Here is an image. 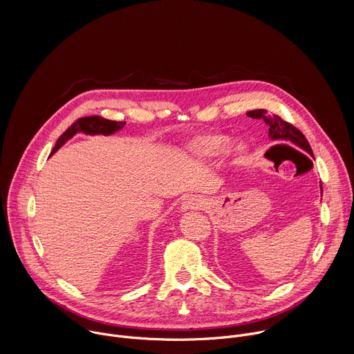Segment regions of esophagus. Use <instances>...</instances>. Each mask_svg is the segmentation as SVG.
I'll use <instances>...</instances> for the list:
<instances>
[{
    "label": "esophagus",
    "mask_w": 354,
    "mask_h": 354,
    "mask_svg": "<svg viewBox=\"0 0 354 354\" xmlns=\"http://www.w3.org/2000/svg\"><path fill=\"white\" fill-rule=\"evenodd\" d=\"M207 206V201L198 196H190L183 200L180 206L182 212H190V210H201Z\"/></svg>",
    "instance_id": "esophagus-1"
}]
</instances>
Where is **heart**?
<instances>
[{"label":"heart","mask_w":354,"mask_h":354,"mask_svg":"<svg viewBox=\"0 0 354 354\" xmlns=\"http://www.w3.org/2000/svg\"><path fill=\"white\" fill-rule=\"evenodd\" d=\"M228 144H230V138L227 136L203 134L190 140L185 145V153L189 158L194 161H209L220 156L228 147ZM248 153H249V148L243 142H236L231 149V154L235 161H242L248 156Z\"/></svg>","instance_id":"heart-1"}]
</instances>
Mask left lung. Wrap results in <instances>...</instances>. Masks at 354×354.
<instances>
[{"label":"left lung","mask_w":354,"mask_h":354,"mask_svg":"<svg viewBox=\"0 0 354 354\" xmlns=\"http://www.w3.org/2000/svg\"><path fill=\"white\" fill-rule=\"evenodd\" d=\"M246 116L252 119H263L265 123L269 126V137L272 141H287L301 148L302 151H306V153H308L311 157H314L311 145L307 141L306 136L302 134L298 129H295L292 124L284 122L276 115H268L266 111L263 109L250 111L246 113ZM321 194H322V186H321Z\"/></svg>","instance_id":"left-lung-1"}]
</instances>
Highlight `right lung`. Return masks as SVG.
Returning a JSON list of instances; mask_svg holds the SVG:
<instances>
[{
  "label": "right lung",
  "instance_id": "1",
  "mask_svg": "<svg viewBox=\"0 0 354 354\" xmlns=\"http://www.w3.org/2000/svg\"><path fill=\"white\" fill-rule=\"evenodd\" d=\"M124 122H113V120H106L99 116H89V118H82L80 120H77L67 131H64L62 134V137L57 140L55 148L52 149V157L55 153L68 141L71 140L74 136L84 133L86 136H112L118 131H120L124 127Z\"/></svg>",
  "mask_w": 354,
  "mask_h": 354
}]
</instances>
